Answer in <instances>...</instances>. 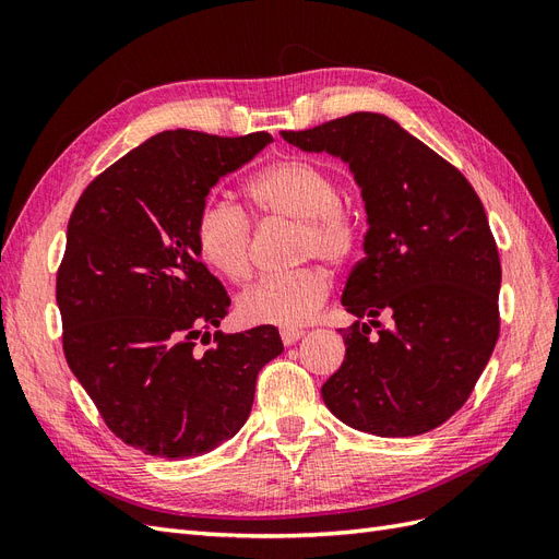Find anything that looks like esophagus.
<instances>
[{"mask_svg":"<svg viewBox=\"0 0 559 559\" xmlns=\"http://www.w3.org/2000/svg\"><path fill=\"white\" fill-rule=\"evenodd\" d=\"M280 337H282L284 345H294V343H298L300 337H302V331L300 329H282Z\"/></svg>","mask_w":559,"mask_h":559,"instance_id":"obj_1","label":"esophagus"}]
</instances>
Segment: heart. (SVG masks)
<instances>
[{
  "label": "heart",
  "instance_id": "b5f03b06",
  "mask_svg": "<svg viewBox=\"0 0 559 559\" xmlns=\"http://www.w3.org/2000/svg\"><path fill=\"white\" fill-rule=\"evenodd\" d=\"M251 212L259 218L298 222V259L319 257L331 265L349 263L364 240V218L341 179L326 163L289 156L263 165L247 181ZM195 247L218 275L245 282L253 270V222L245 207L226 198H210L195 216ZM331 277L308 265L284 275H267L238 298V310L251 324L300 326L324 306Z\"/></svg>",
  "mask_w": 559,
  "mask_h": 559
}]
</instances>
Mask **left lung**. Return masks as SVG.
<instances>
[{"label":"left lung","mask_w":559,"mask_h":559,"mask_svg":"<svg viewBox=\"0 0 559 559\" xmlns=\"http://www.w3.org/2000/svg\"><path fill=\"white\" fill-rule=\"evenodd\" d=\"M282 138L347 160L368 214L366 257L352 267L343 306L370 324L341 329L345 361L321 399L345 425L373 436L441 427L471 396L501 324V261L478 193L380 114L357 111ZM382 313L389 328L377 321Z\"/></svg>","instance_id":"1"}]
</instances>
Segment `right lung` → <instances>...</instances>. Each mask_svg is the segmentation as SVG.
<instances>
[{"instance_id":"right-lung-1","label":"right lung","mask_w":559,"mask_h":559,"mask_svg":"<svg viewBox=\"0 0 559 559\" xmlns=\"http://www.w3.org/2000/svg\"><path fill=\"white\" fill-rule=\"evenodd\" d=\"M270 142L267 132L165 130L76 202L56 280L62 349L126 445L167 460L222 445L249 417L259 370L284 349L275 326L210 333L230 296L193 233L212 186Z\"/></svg>"}]
</instances>
